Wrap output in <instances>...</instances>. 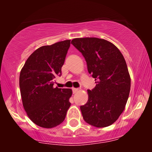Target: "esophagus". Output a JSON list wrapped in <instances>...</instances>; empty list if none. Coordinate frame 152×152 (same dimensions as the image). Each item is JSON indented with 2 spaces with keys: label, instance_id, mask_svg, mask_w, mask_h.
<instances>
[{
  "label": "esophagus",
  "instance_id": "obj_1",
  "mask_svg": "<svg viewBox=\"0 0 152 152\" xmlns=\"http://www.w3.org/2000/svg\"><path fill=\"white\" fill-rule=\"evenodd\" d=\"M72 90H73V93H76V92L79 91V88H75V87H73V88L72 89Z\"/></svg>",
  "mask_w": 152,
  "mask_h": 152
}]
</instances>
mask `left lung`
Returning <instances> with one entry per match:
<instances>
[{
  "label": "left lung",
  "instance_id": "1",
  "mask_svg": "<svg viewBox=\"0 0 152 152\" xmlns=\"http://www.w3.org/2000/svg\"><path fill=\"white\" fill-rule=\"evenodd\" d=\"M71 44L82 53L89 73L96 81L95 88L87 90V102L80 107L84 120L99 128L112 125L123 113L131 87L124 56L104 39L75 38Z\"/></svg>",
  "mask_w": 152,
  "mask_h": 152
}]
</instances>
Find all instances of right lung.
Here are the masks:
<instances>
[{"instance_id": "obj_1", "label": "right lung", "mask_w": 152, "mask_h": 152, "mask_svg": "<svg viewBox=\"0 0 152 152\" xmlns=\"http://www.w3.org/2000/svg\"><path fill=\"white\" fill-rule=\"evenodd\" d=\"M70 39L44 45L27 59L20 74V89L24 110L33 123L53 128L64 121L70 106L71 89L54 87L62 73Z\"/></svg>"}]
</instances>
